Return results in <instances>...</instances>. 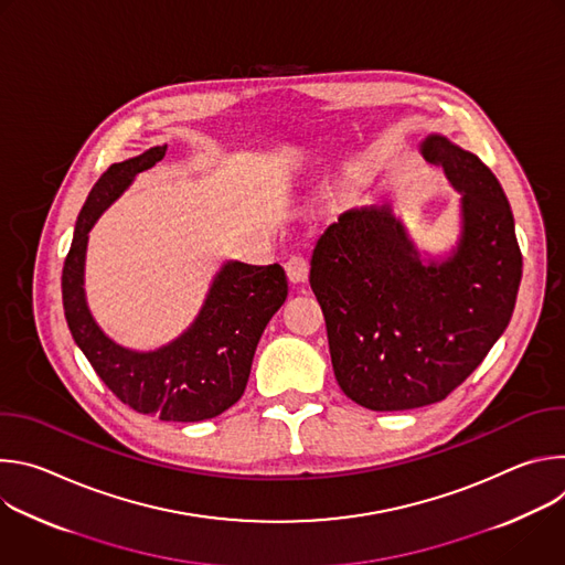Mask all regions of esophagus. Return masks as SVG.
<instances>
[{
  "instance_id": "obj_1",
  "label": "esophagus",
  "mask_w": 565,
  "mask_h": 565,
  "mask_svg": "<svg viewBox=\"0 0 565 565\" xmlns=\"http://www.w3.org/2000/svg\"><path fill=\"white\" fill-rule=\"evenodd\" d=\"M286 275H288V279L292 281V284H303L306 279H308V262H306V257H301V255H292V257H288V262H286Z\"/></svg>"
}]
</instances>
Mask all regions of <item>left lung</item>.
Segmentation results:
<instances>
[{
    "instance_id": "1",
    "label": "left lung",
    "mask_w": 565,
    "mask_h": 565,
    "mask_svg": "<svg viewBox=\"0 0 565 565\" xmlns=\"http://www.w3.org/2000/svg\"><path fill=\"white\" fill-rule=\"evenodd\" d=\"M420 151L462 194L447 259L423 264L388 205L340 214L310 259L338 384L371 412L427 407L462 384L508 329L523 273L492 170L438 134Z\"/></svg>"
}]
</instances>
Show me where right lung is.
Listing matches in <instances>:
<instances>
[{
	"mask_svg": "<svg viewBox=\"0 0 565 565\" xmlns=\"http://www.w3.org/2000/svg\"><path fill=\"white\" fill-rule=\"evenodd\" d=\"M168 145L114 163L79 210L62 268V303L68 331L111 393L138 414L166 423H199L230 409L244 395L259 338L288 295L279 264L225 262L192 327L156 351H131L109 340L87 306L85 255L98 216L163 160Z\"/></svg>",
	"mask_w": 565,
	"mask_h": 565,
	"instance_id": "right-lung-1",
	"label": "right lung"
}]
</instances>
